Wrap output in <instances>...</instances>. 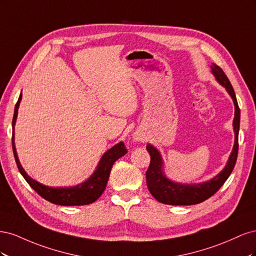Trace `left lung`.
Returning <instances> with one entry per match:
<instances>
[{
    "label": "left lung",
    "instance_id": "obj_1",
    "mask_svg": "<svg viewBox=\"0 0 256 256\" xmlns=\"http://www.w3.org/2000/svg\"><path fill=\"white\" fill-rule=\"evenodd\" d=\"M212 72L222 86L226 88L235 106V118L233 120L235 143L232 150L228 164L218 175L210 180L198 184H182L170 180L164 173V161L156 147L147 144L146 150L150 154V164L146 171V184L152 196L158 202L168 205H194L204 202L218 191L223 184L226 182L228 176L236 164L238 154V132L240 125V110L236 99L233 86L228 79L226 74L216 64H212Z\"/></svg>",
    "mask_w": 256,
    "mask_h": 256
}]
</instances>
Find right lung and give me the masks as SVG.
I'll return each instance as SVG.
<instances>
[{
  "mask_svg": "<svg viewBox=\"0 0 256 256\" xmlns=\"http://www.w3.org/2000/svg\"><path fill=\"white\" fill-rule=\"evenodd\" d=\"M22 94H20L18 102L14 106V118H12V152L14 160L18 166L19 172L21 175L24 177L26 182L32 187L38 194L44 200H49V202L62 205V206H80V205H88L95 202L96 200L100 198L104 191L108 180L111 173V168L114 164V162L122 157L124 154L127 152V150L125 147V144L122 142H120L118 144L114 145L112 148H110L106 152H104V156L100 159L99 164L96 168V171L92 174V176L88 180L84 182L74 186V187H68V188H53L44 186L42 184H40L38 182L34 180L33 178H30L26 172L23 170L22 166L20 164V161L17 156L16 146H14V124H16L17 115H18V109L19 104L21 102Z\"/></svg>",
  "mask_w": 256,
  "mask_h": 256,
  "instance_id": "1",
  "label": "right lung"
}]
</instances>
